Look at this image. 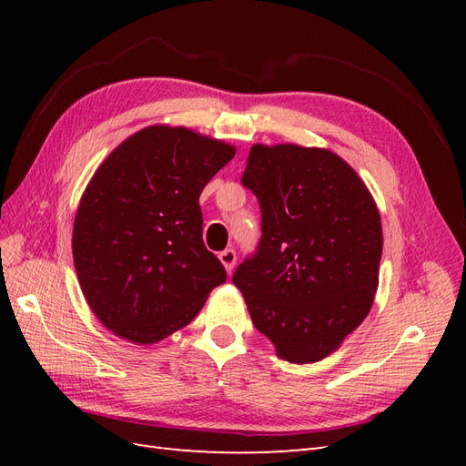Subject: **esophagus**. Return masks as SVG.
Wrapping results in <instances>:
<instances>
[{"label": "esophagus", "mask_w": 466, "mask_h": 466, "mask_svg": "<svg viewBox=\"0 0 466 466\" xmlns=\"http://www.w3.org/2000/svg\"><path fill=\"white\" fill-rule=\"evenodd\" d=\"M219 260L225 266V270L231 274L235 268V262H237V252L233 248H225L223 252H219Z\"/></svg>", "instance_id": "obj_1"}]
</instances>
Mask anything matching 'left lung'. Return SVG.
<instances>
[{
  "label": "left lung",
  "instance_id": "left-lung-1",
  "mask_svg": "<svg viewBox=\"0 0 466 466\" xmlns=\"http://www.w3.org/2000/svg\"><path fill=\"white\" fill-rule=\"evenodd\" d=\"M241 182L258 200L262 235L233 284L279 358L320 361L373 305L383 252L377 206L329 149L255 146Z\"/></svg>",
  "mask_w": 466,
  "mask_h": 466
}]
</instances>
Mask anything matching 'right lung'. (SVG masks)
Masks as SVG:
<instances>
[{"label":"right lung","instance_id":"obj_1","mask_svg":"<svg viewBox=\"0 0 466 466\" xmlns=\"http://www.w3.org/2000/svg\"><path fill=\"white\" fill-rule=\"evenodd\" d=\"M235 149L187 128L151 126L91 178L74 223L83 295L108 330L159 342L200 313L228 279L202 238L200 194Z\"/></svg>","mask_w":466,"mask_h":466}]
</instances>
